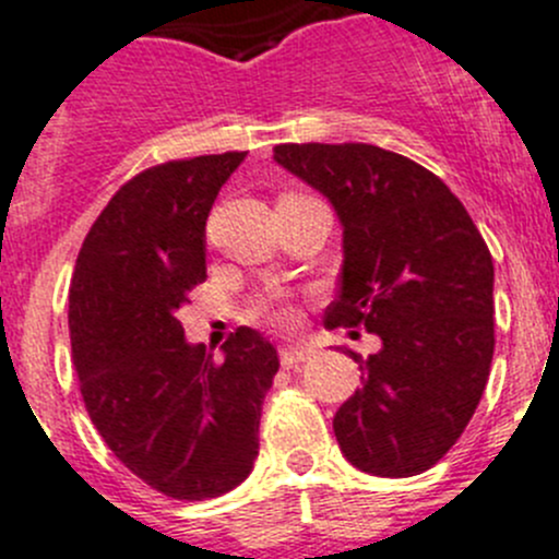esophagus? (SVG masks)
Instances as JSON below:
<instances>
[{
  "instance_id": "obj_1",
  "label": "esophagus",
  "mask_w": 559,
  "mask_h": 559,
  "mask_svg": "<svg viewBox=\"0 0 559 559\" xmlns=\"http://www.w3.org/2000/svg\"><path fill=\"white\" fill-rule=\"evenodd\" d=\"M278 353H281V364H284L286 369H297L300 364H306L311 356H314V350L306 347V344H281Z\"/></svg>"
}]
</instances>
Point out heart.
I'll use <instances>...</instances> for the list:
<instances>
[{
    "label": "heart",
    "instance_id": "obj_1",
    "mask_svg": "<svg viewBox=\"0 0 559 559\" xmlns=\"http://www.w3.org/2000/svg\"><path fill=\"white\" fill-rule=\"evenodd\" d=\"M255 314L273 322V325H292L295 322V309H292V304H286L284 297H264L262 304L255 306Z\"/></svg>",
    "mask_w": 559,
    "mask_h": 559
}]
</instances>
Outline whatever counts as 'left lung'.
I'll list each match as a JSON object with an SVG mask.
<instances>
[{
  "label": "left lung",
  "mask_w": 559,
  "mask_h": 559,
  "mask_svg": "<svg viewBox=\"0 0 559 559\" xmlns=\"http://www.w3.org/2000/svg\"><path fill=\"white\" fill-rule=\"evenodd\" d=\"M275 162L309 181L344 226L328 328L383 347L333 416L344 457L374 477H414L455 447L493 358V262L455 192L419 162L367 143H284Z\"/></svg>",
  "instance_id": "1"
}]
</instances>
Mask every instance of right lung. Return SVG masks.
Returning <instances> with one entry per match:
<instances>
[{
	"label": "right lung",
	"mask_w": 559,
	"mask_h": 559,
	"mask_svg": "<svg viewBox=\"0 0 559 559\" xmlns=\"http://www.w3.org/2000/svg\"><path fill=\"white\" fill-rule=\"evenodd\" d=\"M245 151L170 159L109 198L82 242L68 292L71 350L104 444L170 499H215L259 455L275 347L237 328L217 361L187 344L179 309L206 281V217Z\"/></svg>",
	"instance_id": "right-lung-1"
}]
</instances>
